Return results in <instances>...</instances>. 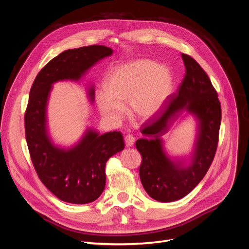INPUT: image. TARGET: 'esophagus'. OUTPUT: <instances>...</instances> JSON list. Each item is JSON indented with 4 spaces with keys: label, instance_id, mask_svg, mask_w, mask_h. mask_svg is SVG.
Here are the masks:
<instances>
[{
    "label": "esophagus",
    "instance_id": "esophagus-1",
    "mask_svg": "<svg viewBox=\"0 0 249 249\" xmlns=\"http://www.w3.org/2000/svg\"><path fill=\"white\" fill-rule=\"evenodd\" d=\"M134 143H135V137L133 136V135L132 134L126 135V137H125V144H126V146L127 147H132L134 145Z\"/></svg>",
    "mask_w": 249,
    "mask_h": 249
}]
</instances>
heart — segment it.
<instances>
[{"label":"heart","mask_w":249,"mask_h":249,"mask_svg":"<svg viewBox=\"0 0 249 249\" xmlns=\"http://www.w3.org/2000/svg\"><path fill=\"white\" fill-rule=\"evenodd\" d=\"M173 78L168 67L148 59L125 63L113 70L105 82V91L97 94L102 115L117 121L123 105L130 103L133 114L148 119L160 110L169 97Z\"/></svg>","instance_id":"b5f03b06"}]
</instances>
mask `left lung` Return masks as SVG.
Here are the masks:
<instances>
[{
  "instance_id": "8db88e82",
  "label": "left lung",
  "mask_w": 249,
  "mask_h": 249,
  "mask_svg": "<svg viewBox=\"0 0 249 249\" xmlns=\"http://www.w3.org/2000/svg\"><path fill=\"white\" fill-rule=\"evenodd\" d=\"M186 73L178 91L171 94L161 111L141 129L145 138L136 141L142 156L139 169L147 194L162 202L178 200L190 194L206 176L216 152L221 121L217 92L201 66L189 54L182 53ZM183 109L199 119V135L192 163L184 168L165 156L160 137Z\"/></svg>"
}]
</instances>
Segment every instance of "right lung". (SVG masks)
Wrapping results in <instances>:
<instances>
[{"label": "right lung", "mask_w": 249, "mask_h": 249, "mask_svg": "<svg viewBox=\"0 0 249 249\" xmlns=\"http://www.w3.org/2000/svg\"><path fill=\"white\" fill-rule=\"evenodd\" d=\"M111 54L110 48L97 44L67 50L42 67L31 88L25 113L31 159L41 183L65 202L84 205L97 199L105 188L106 162L125 145L118 131L99 135L89 129L70 150L53 146L48 136L46 118L52 84L64 79L78 80L98 60ZM89 97L93 101V88L89 90Z\"/></svg>", "instance_id": "right-lung-1"}]
</instances>
